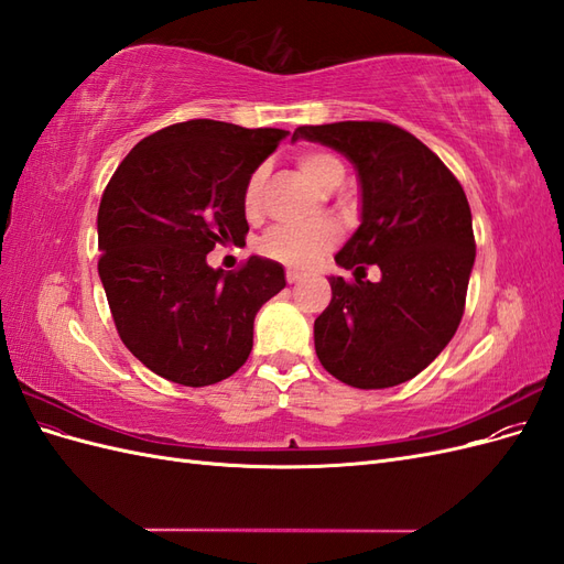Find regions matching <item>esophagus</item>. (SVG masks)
<instances>
[{
    "label": "esophagus",
    "mask_w": 564,
    "mask_h": 564,
    "mask_svg": "<svg viewBox=\"0 0 564 564\" xmlns=\"http://www.w3.org/2000/svg\"><path fill=\"white\" fill-rule=\"evenodd\" d=\"M284 278H286V282H289V284H296V282H301L305 275H303V272H299V270H292V268H289Z\"/></svg>",
    "instance_id": "obj_1"
}]
</instances>
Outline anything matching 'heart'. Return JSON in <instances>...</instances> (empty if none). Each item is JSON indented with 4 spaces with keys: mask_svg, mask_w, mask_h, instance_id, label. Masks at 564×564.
Here are the masks:
<instances>
[{
    "mask_svg": "<svg viewBox=\"0 0 564 564\" xmlns=\"http://www.w3.org/2000/svg\"><path fill=\"white\" fill-rule=\"evenodd\" d=\"M296 164L322 191H334L346 178V166L327 150H303L299 152ZM263 187L265 169L256 166L245 183L242 207L249 218H256L263 209ZM338 240V232L332 224L311 226H275L265 232L261 240V251L272 261L284 265H313L319 256L327 253Z\"/></svg>",
    "mask_w": 564,
    "mask_h": 564,
    "instance_id": "obj_1",
    "label": "heart"
}]
</instances>
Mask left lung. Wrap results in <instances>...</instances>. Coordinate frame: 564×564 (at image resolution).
Here are the masks:
<instances>
[{
    "label": "left lung",
    "mask_w": 564,
    "mask_h": 564,
    "mask_svg": "<svg viewBox=\"0 0 564 564\" xmlns=\"http://www.w3.org/2000/svg\"><path fill=\"white\" fill-rule=\"evenodd\" d=\"M299 139L344 152L362 187V224L336 253L355 280L329 278L332 301L315 319L319 362L362 390L414 379L464 317L475 263L464 187L414 133L379 119L299 127ZM367 264L382 268L379 283L359 278Z\"/></svg>",
    "instance_id": "left-lung-1"
}]
</instances>
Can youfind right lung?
<instances>
[{
    "instance_id": "right-lung-1",
    "label": "right lung",
    "mask_w": 564,
    "mask_h": 564,
    "mask_svg": "<svg viewBox=\"0 0 564 564\" xmlns=\"http://www.w3.org/2000/svg\"><path fill=\"white\" fill-rule=\"evenodd\" d=\"M286 133L178 122L135 143L106 185L98 275L119 338L158 377L202 388L247 362L253 317L284 289V270L251 256L224 272L207 253L245 242V183Z\"/></svg>"
}]
</instances>
